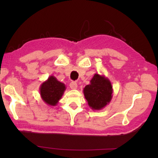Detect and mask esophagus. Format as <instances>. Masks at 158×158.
I'll return each instance as SVG.
<instances>
[{
	"instance_id": "1",
	"label": "esophagus",
	"mask_w": 158,
	"mask_h": 158,
	"mask_svg": "<svg viewBox=\"0 0 158 158\" xmlns=\"http://www.w3.org/2000/svg\"><path fill=\"white\" fill-rule=\"evenodd\" d=\"M69 87L71 88L72 89H77V84L75 81H72L70 84H69Z\"/></svg>"
}]
</instances>
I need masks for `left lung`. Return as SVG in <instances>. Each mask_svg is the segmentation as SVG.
<instances>
[{
  "label": "left lung",
  "instance_id": "1",
  "mask_svg": "<svg viewBox=\"0 0 158 158\" xmlns=\"http://www.w3.org/2000/svg\"><path fill=\"white\" fill-rule=\"evenodd\" d=\"M83 92L88 105L93 110H100L105 107L113 96L111 81L104 75L97 73L90 81V84L85 85Z\"/></svg>",
  "mask_w": 158,
  "mask_h": 158
}]
</instances>
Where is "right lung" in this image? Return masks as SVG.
<instances>
[{"instance_id": "add662e5", "label": "right lung", "mask_w": 158, "mask_h": 158, "mask_svg": "<svg viewBox=\"0 0 158 158\" xmlns=\"http://www.w3.org/2000/svg\"><path fill=\"white\" fill-rule=\"evenodd\" d=\"M65 90V85L63 83L58 81L55 77L50 76L41 84L40 93L42 100L47 105L54 106L62 98Z\"/></svg>"}]
</instances>
